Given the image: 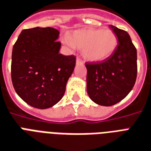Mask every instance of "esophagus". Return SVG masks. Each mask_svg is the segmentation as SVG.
<instances>
[{
	"label": "esophagus",
	"instance_id": "esophagus-1",
	"mask_svg": "<svg viewBox=\"0 0 151 151\" xmlns=\"http://www.w3.org/2000/svg\"><path fill=\"white\" fill-rule=\"evenodd\" d=\"M83 62L82 61L81 59H79V58H76V65H83Z\"/></svg>",
	"mask_w": 151,
	"mask_h": 151
}]
</instances>
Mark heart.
I'll list each match as a JSON object with an SVG mask.
<instances>
[{
	"instance_id": "1",
	"label": "heart",
	"mask_w": 151,
	"mask_h": 151,
	"mask_svg": "<svg viewBox=\"0 0 151 151\" xmlns=\"http://www.w3.org/2000/svg\"><path fill=\"white\" fill-rule=\"evenodd\" d=\"M65 42L82 50L89 62H101L114 53L118 45L116 34L111 30L88 29L73 31Z\"/></svg>"
}]
</instances>
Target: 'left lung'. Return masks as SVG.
Returning a JSON list of instances; mask_svg holds the SVG:
<instances>
[{
  "label": "left lung",
  "mask_w": 151,
  "mask_h": 151,
  "mask_svg": "<svg viewBox=\"0 0 151 151\" xmlns=\"http://www.w3.org/2000/svg\"><path fill=\"white\" fill-rule=\"evenodd\" d=\"M109 28L118 39L116 50L109 58L86 63V91L94 103L111 106L123 100L135 85L137 51L128 32L113 25Z\"/></svg>",
  "instance_id": "1"
}]
</instances>
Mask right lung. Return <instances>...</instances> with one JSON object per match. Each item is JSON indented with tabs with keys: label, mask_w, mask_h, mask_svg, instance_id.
I'll list each match as a JSON object with an SVG mask.
<instances>
[{
	"label": "right lung",
	"mask_w": 151,
	"mask_h": 151,
	"mask_svg": "<svg viewBox=\"0 0 151 151\" xmlns=\"http://www.w3.org/2000/svg\"><path fill=\"white\" fill-rule=\"evenodd\" d=\"M60 32L52 27L23 30L12 49V81L19 96L45 109L59 102L74 71L76 57L59 53Z\"/></svg>",
	"instance_id": "add662e5"
}]
</instances>
